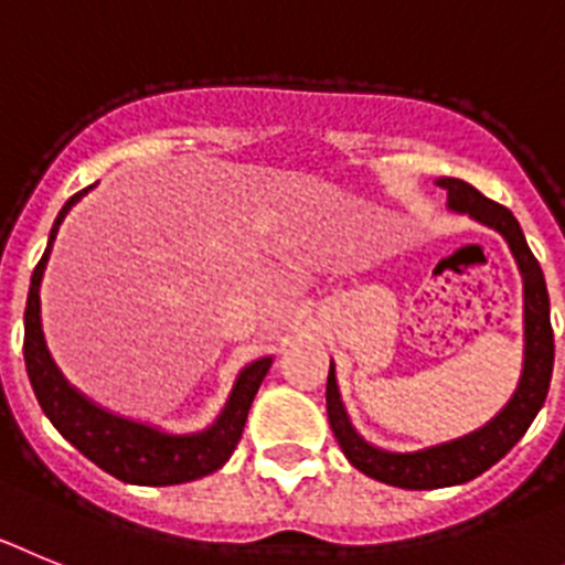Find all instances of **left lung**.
I'll list each match as a JSON object with an SVG mask.
<instances>
[{
	"label": "left lung",
	"instance_id": "obj_1",
	"mask_svg": "<svg viewBox=\"0 0 565 565\" xmlns=\"http://www.w3.org/2000/svg\"><path fill=\"white\" fill-rule=\"evenodd\" d=\"M440 188L449 195V207L455 213H469L475 222L498 230L507 238L523 276V321H526V358H523V375L514 390L512 401L489 420L487 426L469 431L463 438L446 440V444L429 446L420 452H386L377 446L366 444L350 424V415L343 409L338 395L335 372L330 366L327 377V415L335 431L338 446L355 469L375 478L381 483L401 489H444L455 483L478 478L498 463L503 455L526 435L529 424L541 412L546 401L548 381L554 366V332L548 321V292L543 281V269L529 249L518 218L503 204L487 199L483 193L460 179H438Z\"/></svg>",
	"mask_w": 565,
	"mask_h": 565
}]
</instances>
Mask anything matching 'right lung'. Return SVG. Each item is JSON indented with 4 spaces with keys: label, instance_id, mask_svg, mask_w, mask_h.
I'll list each match as a JSON object with an SVG mask.
<instances>
[{
    "label": "right lung",
    "instance_id": "right-lung-1",
    "mask_svg": "<svg viewBox=\"0 0 565 565\" xmlns=\"http://www.w3.org/2000/svg\"><path fill=\"white\" fill-rule=\"evenodd\" d=\"M87 190L71 195L65 207L58 210L45 255L39 258L31 276V292H28V307H24V370L31 377L39 406L51 418V424L62 431V438L71 440L87 460H93L99 469H105L113 478L125 480V483L173 487V483L204 478V475L222 469L242 440L247 412L269 364H273V358H258V361L244 366L235 377V386L222 415L215 418L213 426H207L204 431H193V435H167L153 426L119 418V415L102 409L93 401H87L82 392L73 390L65 375L56 370L45 347L42 318H39V284L45 276L47 255H51L58 224L65 222L67 210Z\"/></svg>",
    "mask_w": 565,
    "mask_h": 565
}]
</instances>
